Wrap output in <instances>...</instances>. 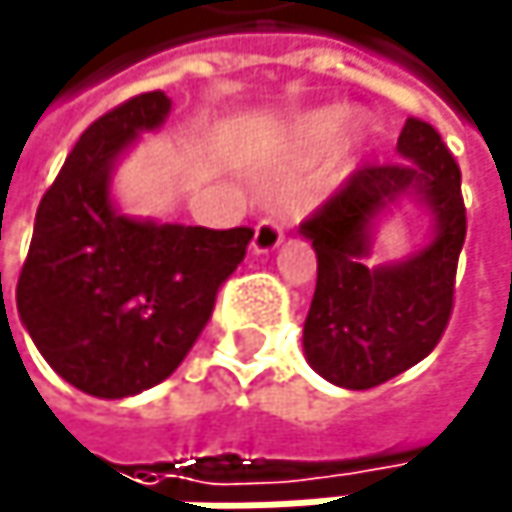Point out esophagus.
I'll return each mask as SVG.
<instances>
[{
	"mask_svg": "<svg viewBox=\"0 0 512 512\" xmlns=\"http://www.w3.org/2000/svg\"><path fill=\"white\" fill-rule=\"evenodd\" d=\"M282 239H285L282 224L273 221V218H264V221H258V227H254L251 251H254V254H270V251H276V248L282 245Z\"/></svg>",
	"mask_w": 512,
	"mask_h": 512,
	"instance_id": "34e87169",
	"label": "esophagus"
}]
</instances>
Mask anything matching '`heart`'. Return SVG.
<instances>
[{
	"label": "heart",
	"mask_w": 512,
	"mask_h": 512,
	"mask_svg": "<svg viewBox=\"0 0 512 512\" xmlns=\"http://www.w3.org/2000/svg\"><path fill=\"white\" fill-rule=\"evenodd\" d=\"M346 112L343 108H321V112H309L306 118H300L297 124V139L306 151H318L327 142L334 139V133L340 130Z\"/></svg>",
	"instance_id": "obj_1"
}]
</instances>
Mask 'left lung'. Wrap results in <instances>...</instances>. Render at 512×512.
<instances>
[{
  "instance_id": "8db88e82",
  "label": "left lung",
  "mask_w": 512,
  "mask_h": 512,
  "mask_svg": "<svg viewBox=\"0 0 512 512\" xmlns=\"http://www.w3.org/2000/svg\"><path fill=\"white\" fill-rule=\"evenodd\" d=\"M391 163H364L300 233L312 242L318 279L303 324L315 373L340 388H376L440 343L455 300V270L467 233L461 169L440 133L407 118ZM400 196H416L435 221L432 242L407 262L367 268L375 218Z\"/></svg>"
}]
</instances>
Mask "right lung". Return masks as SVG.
Instances as JSON below:
<instances>
[{
	"mask_svg": "<svg viewBox=\"0 0 512 512\" xmlns=\"http://www.w3.org/2000/svg\"><path fill=\"white\" fill-rule=\"evenodd\" d=\"M163 90L96 118L45 191L17 279V312L42 358L75 388L121 400L185 361L251 227L209 230L121 215L115 160L169 115Z\"/></svg>",
	"mask_w": 512,
	"mask_h": 512,
	"instance_id": "obj_1",
	"label": "right lung"
}]
</instances>
